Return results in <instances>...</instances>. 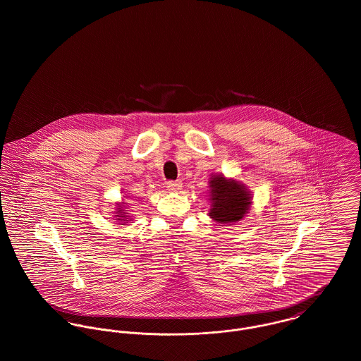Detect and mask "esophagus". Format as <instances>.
<instances>
[{
	"label": "esophagus",
	"instance_id": "1",
	"mask_svg": "<svg viewBox=\"0 0 361 361\" xmlns=\"http://www.w3.org/2000/svg\"><path fill=\"white\" fill-rule=\"evenodd\" d=\"M166 188L171 192H179L182 189V182L180 180H171V182H168Z\"/></svg>",
	"mask_w": 361,
	"mask_h": 361
}]
</instances>
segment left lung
<instances>
[{
	"mask_svg": "<svg viewBox=\"0 0 361 361\" xmlns=\"http://www.w3.org/2000/svg\"><path fill=\"white\" fill-rule=\"evenodd\" d=\"M211 211L209 215L219 224L240 221L252 204L247 189L236 180H228L215 175L209 182Z\"/></svg>",
	"mask_w": 361,
	"mask_h": 361,
	"instance_id": "8db88e82",
	"label": "left lung"
}]
</instances>
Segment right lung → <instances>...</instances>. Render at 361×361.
Masks as SVG:
<instances>
[{
  "instance_id": "right-lung-1",
  "label": "right lung",
  "mask_w": 361,
  "mask_h": 361,
  "mask_svg": "<svg viewBox=\"0 0 361 361\" xmlns=\"http://www.w3.org/2000/svg\"><path fill=\"white\" fill-rule=\"evenodd\" d=\"M122 211H123V209H122V208H119L116 212H118V214H121V215H115V216H121V219H119V221H125V219H123V216H125V215H122V214H125V212H122Z\"/></svg>"
}]
</instances>
